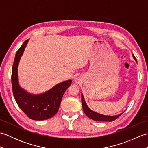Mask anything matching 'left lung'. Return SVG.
Wrapping results in <instances>:
<instances>
[{"mask_svg":"<svg viewBox=\"0 0 148 148\" xmlns=\"http://www.w3.org/2000/svg\"><path fill=\"white\" fill-rule=\"evenodd\" d=\"M134 58L137 61V60L135 57L134 56ZM81 102H82V105H83V111L85 113L86 115L88 116V117L90 118V119H92L95 121H112L115 120L116 119H117L118 117H119L123 113H121L118 115L116 116H106V115H102L99 114V113L94 112L92 110L90 109V108L88 107L86 105V103L84 101V97L83 95V94H81Z\"/></svg>","mask_w":148,"mask_h":148,"instance_id":"1","label":"left lung"}]
</instances>
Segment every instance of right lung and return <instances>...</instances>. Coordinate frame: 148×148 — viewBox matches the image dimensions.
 Returning a JSON list of instances; mask_svg holds the SVG:
<instances>
[{"instance_id": "right-lung-1", "label": "right lung", "mask_w": 148, "mask_h": 148, "mask_svg": "<svg viewBox=\"0 0 148 148\" xmlns=\"http://www.w3.org/2000/svg\"><path fill=\"white\" fill-rule=\"evenodd\" d=\"M28 40L23 42L15 55L11 74L12 93L18 106L28 117L34 120H45L57 113L62 97L71 85L72 80L56 84L48 92L40 95H30L22 90L18 84V67Z\"/></svg>"}]
</instances>
